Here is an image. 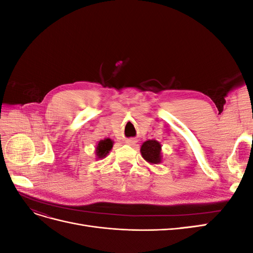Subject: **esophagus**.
Segmentation results:
<instances>
[{"label":"esophagus","mask_w":253,"mask_h":253,"mask_svg":"<svg viewBox=\"0 0 253 253\" xmlns=\"http://www.w3.org/2000/svg\"><path fill=\"white\" fill-rule=\"evenodd\" d=\"M135 142H136V140L133 139V138H128V139L126 140V143H127V144H133V143H135Z\"/></svg>","instance_id":"esophagus-1"}]
</instances>
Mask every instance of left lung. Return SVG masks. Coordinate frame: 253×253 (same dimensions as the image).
Returning <instances> with one entry per match:
<instances>
[{
  "instance_id": "8db88e82",
  "label": "left lung",
  "mask_w": 253,
  "mask_h": 253,
  "mask_svg": "<svg viewBox=\"0 0 253 253\" xmlns=\"http://www.w3.org/2000/svg\"><path fill=\"white\" fill-rule=\"evenodd\" d=\"M140 153L149 164L157 165L162 162V144L157 140L150 139L144 141L141 145Z\"/></svg>"
}]
</instances>
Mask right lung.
<instances>
[{
  "instance_id": "obj_1",
  "label": "right lung",
  "mask_w": 253,
  "mask_h": 253,
  "mask_svg": "<svg viewBox=\"0 0 253 253\" xmlns=\"http://www.w3.org/2000/svg\"><path fill=\"white\" fill-rule=\"evenodd\" d=\"M113 144H114V141L110 138H105L99 141L96 147L97 159H102L108 155L113 148Z\"/></svg>"
}]
</instances>
